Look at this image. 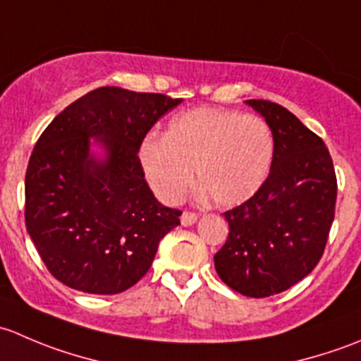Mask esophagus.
Returning <instances> with one entry per match:
<instances>
[{
	"mask_svg": "<svg viewBox=\"0 0 361 361\" xmlns=\"http://www.w3.org/2000/svg\"><path fill=\"white\" fill-rule=\"evenodd\" d=\"M197 214L192 213V211H183V214H181V225L190 227V225H194L195 221H197Z\"/></svg>",
	"mask_w": 361,
	"mask_h": 361,
	"instance_id": "1",
	"label": "esophagus"
}]
</instances>
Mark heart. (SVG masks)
I'll use <instances>...</instances> for the list:
<instances>
[{"label":"heart","instance_id":"heart-1","mask_svg":"<svg viewBox=\"0 0 361 361\" xmlns=\"http://www.w3.org/2000/svg\"><path fill=\"white\" fill-rule=\"evenodd\" d=\"M274 136L264 118L220 108H195L174 116L164 137L140 148L148 183L164 202L183 199L194 181L224 207L239 206L265 183Z\"/></svg>","mask_w":361,"mask_h":361}]
</instances>
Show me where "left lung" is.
Here are the masks:
<instances>
[{"label": "left lung", "mask_w": 361, "mask_h": 361, "mask_svg": "<svg viewBox=\"0 0 361 361\" xmlns=\"http://www.w3.org/2000/svg\"><path fill=\"white\" fill-rule=\"evenodd\" d=\"M274 136V159L260 190L224 213L228 238L214 255L227 286L246 297L281 293L322 258L336 213L337 178L323 140L293 113L264 99L246 101Z\"/></svg>", "instance_id": "1"}]
</instances>
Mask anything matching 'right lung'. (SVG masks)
I'll return each mask as SVG.
<instances>
[{"instance_id":"right-lung-1","label":"right lung","mask_w":361,"mask_h":361,"mask_svg":"<svg viewBox=\"0 0 361 361\" xmlns=\"http://www.w3.org/2000/svg\"><path fill=\"white\" fill-rule=\"evenodd\" d=\"M180 103L101 87L61 111L36 141L25 171V228L63 285L96 295L130 288L160 239L180 225L181 211L155 199L137 157L152 126Z\"/></svg>"}]
</instances>
